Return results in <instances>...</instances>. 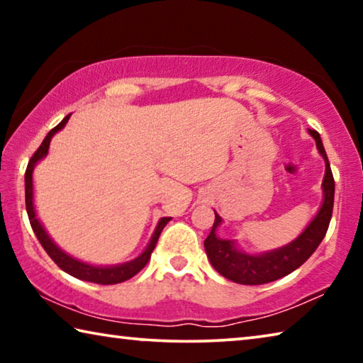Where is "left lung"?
Listing matches in <instances>:
<instances>
[{
    "label": "left lung",
    "mask_w": 363,
    "mask_h": 363,
    "mask_svg": "<svg viewBox=\"0 0 363 363\" xmlns=\"http://www.w3.org/2000/svg\"><path fill=\"white\" fill-rule=\"evenodd\" d=\"M309 134L315 139L317 149L325 160V177L322 182L323 203L317 216L311 220V224L306 227L304 232L291 243L279 250L269 251V253L248 255L238 251L232 240H224V238H219L216 235V229L223 223V219L214 211L216 219H214L210 235L205 240V250L211 266L223 277L240 285L269 284V281L285 277L299 266H303L317 250L318 245L322 243L325 233L328 230L331 214H333L335 179L330 168L327 152L323 149L320 134L314 130H309Z\"/></svg>",
    "instance_id": "1"
}]
</instances>
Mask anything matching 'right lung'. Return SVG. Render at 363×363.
Listing matches in <instances>:
<instances>
[{
	"label": "right lung",
	"mask_w": 363,
	"mask_h": 363,
	"mask_svg": "<svg viewBox=\"0 0 363 363\" xmlns=\"http://www.w3.org/2000/svg\"><path fill=\"white\" fill-rule=\"evenodd\" d=\"M69 118H70V115H67L65 118L60 121L56 128H52V130L48 133V136L45 138V140H43L41 145L38 147V150L33 153V157L30 158V162H28V167H27V171H26V206H27V214H28L30 224H32V229L35 232L36 238L40 240L41 247L45 248V251L49 255V257H51V259L56 262L57 266L64 270V272L70 274L72 277H75V279L84 280V281H93V284H99V285L121 284V281L134 277V275H136L139 270H143L145 267V264L149 262L152 251H153V248H155V245L158 242L160 233H162L163 227L169 223L171 218H162L158 220L157 229H155V232H153L150 242H149V245H147V248L144 250L143 255L138 256L136 259H133L130 262L118 264V266H108V267L91 266V264L78 261V259H75V257L67 255L65 251L60 250L57 245L51 240V237L48 235L45 227L41 225L38 218H36L35 206H33V177L32 176H33V169L36 167V163H38L41 158H45L48 155L49 143H51L52 136L57 131L62 130V128L65 126V123L69 121Z\"/></svg>",
	"instance_id": "1"
}]
</instances>
